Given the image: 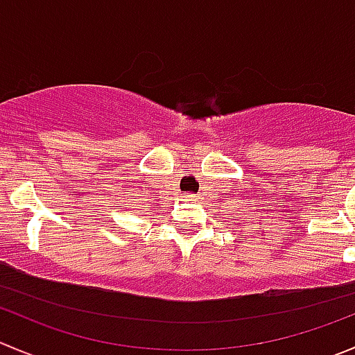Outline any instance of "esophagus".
I'll return each mask as SVG.
<instances>
[{"instance_id": "34e87169", "label": "esophagus", "mask_w": 355, "mask_h": 355, "mask_svg": "<svg viewBox=\"0 0 355 355\" xmlns=\"http://www.w3.org/2000/svg\"><path fill=\"white\" fill-rule=\"evenodd\" d=\"M184 198H187V200H193L195 193H187V195H184Z\"/></svg>"}]
</instances>
